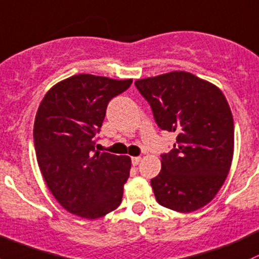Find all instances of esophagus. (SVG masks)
I'll list each match as a JSON object with an SVG mask.
<instances>
[{"label": "esophagus", "instance_id": "obj_1", "mask_svg": "<svg viewBox=\"0 0 259 259\" xmlns=\"http://www.w3.org/2000/svg\"><path fill=\"white\" fill-rule=\"evenodd\" d=\"M141 159H142L141 157H132V164L133 165H138L141 162Z\"/></svg>", "mask_w": 259, "mask_h": 259}]
</instances>
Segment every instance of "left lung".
Returning a JSON list of instances; mask_svg holds the SVG:
<instances>
[{
    "label": "left lung",
    "mask_w": 259,
    "mask_h": 259,
    "mask_svg": "<svg viewBox=\"0 0 259 259\" xmlns=\"http://www.w3.org/2000/svg\"><path fill=\"white\" fill-rule=\"evenodd\" d=\"M155 122L174 132V148L162 154L160 173L151 180L157 201L178 212L207 205L224 185L235 147L226 97L216 85L186 71L136 80Z\"/></svg>",
    "instance_id": "obj_1"
}]
</instances>
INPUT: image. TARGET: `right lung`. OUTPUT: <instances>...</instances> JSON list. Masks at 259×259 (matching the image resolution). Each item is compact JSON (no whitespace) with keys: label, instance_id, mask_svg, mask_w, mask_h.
Returning <instances> with one entry per match:
<instances>
[{"label":"right lung","instance_id":"right-lung-1","mask_svg":"<svg viewBox=\"0 0 259 259\" xmlns=\"http://www.w3.org/2000/svg\"><path fill=\"white\" fill-rule=\"evenodd\" d=\"M132 79L77 74L52 86L35 115L34 148L53 196L69 212L95 220L116 210L130 177L131 158L95 151L108 101Z\"/></svg>","mask_w":259,"mask_h":259}]
</instances>
